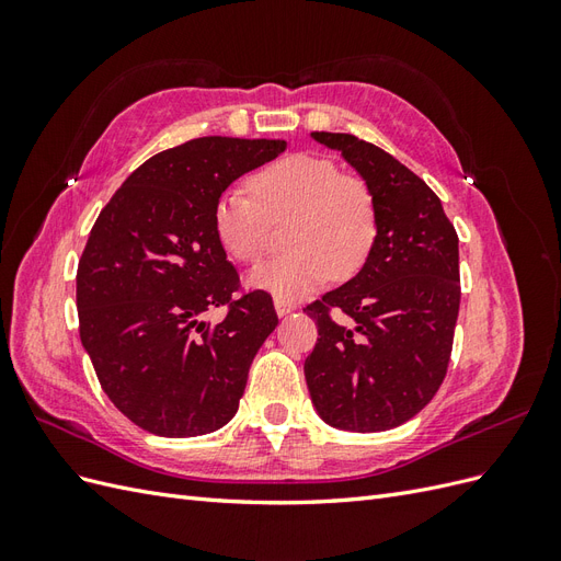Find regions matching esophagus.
<instances>
[{
  "label": "esophagus",
  "instance_id": "1",
  "mask_svg": "<svg viewBox=\"0 0 561 561\" xmlns=\"http://www.w3.org/2000/svg\"><path fill=\"white\" fill-rule=\"evenodd\" d=\"M274 307H276V313H278V316H287L290 311H295V304L287 301V299H280V297L274 299Z\"/></svg>",
  "mask_w": 561,
  "mask_h": 561
}]
</instances>
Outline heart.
<instances>
[{
    "label": "heart",
    "instance_id": "obj_1",
    "mask_svg": "<svg viewBox=\"0 0 561 561\" xmlns=\"http://www.w3.org/2000/svg\"><path fill=\"white\" fill-rule=\"evenodd\" d=\"M293 219L280 257L257 266L248 283L297 301L332 274L351 278L377 241V203L365 180L342 173L332 159L290 154L262 168L245 186H229L215 203V233L231 260L254 264L271 241V222Z\"/></svg>",
    "mask_w": 561,
    "mask_h": 561
}]
</instances>
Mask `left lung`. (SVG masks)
Segmentation results:
<instances>
[{
  "label": "left lung",
  "instance_id": "left-lung-1",
  "mask_svg": "<svg viewBox=\"0 0 561 561\" xmlns=\"http://www.w3.org/2000/svg\"><path fill=\"white\" fill-rule=\"evenodd\" d=\"M311 135L367 182L379 227L358 276L304 309L318 325L304 375L330 426L388 431L445 381L461 304L458 236L431 186L388 151L348 133Z\"/></svg>",
  "mask_w": 561,
  "mask_h": 561
}]
</instances>
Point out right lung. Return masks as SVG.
I'll use <instances>...</instances> for the list:
<instances>
[{"mask_svg":"<svg viewBox=\"0 0 561 561\" xmlns=\"http://www.w3.org/2000/svg\"><path fill=\"white\" fill-rule=\"evenodd\" d=\"M285 147L210 135L159 151L95 219L77 268L79 336L107 398L147 433L206 435L239 410L278 316L262 290L239 297L213 215L233 180ZM217 306L228 316L210 327L202 313Z\"/></svg>","mask_w":561,"mask_h":561,"instance_id":"1","label":"right lung"}]
</instances>
